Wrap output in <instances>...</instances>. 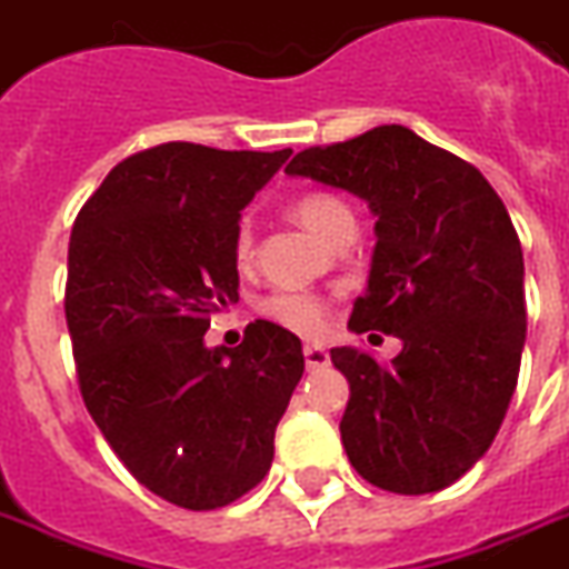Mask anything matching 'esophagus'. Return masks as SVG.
Returning a JSON list of instances; mask_svg holds the SVG:
<instances>
[{
	"mask_svg": "<svg viewBox=\"0 0 569 569\" xmlns=\"http://www.w3.org/2000/svg\"><path fill=\"white\" fill-rule=\"evenodd\" d=\"M302 356H306L308 371H317V368H326V365H329V350L320 345H306L302 347Z\"/></svg>",
	"mask_w": 569,
	"mask_h": 569,
	"instance_id": "obj_1",
	"label": "esophagus"
}]
</instances>
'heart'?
Instances as JSON below:
<instances>
[{"instance_id":"b5f03b06","label":"heart","mask_w":569,"mask_h":569,"mask_svg":"<svg viewBox=\"0 0 569 569\" xmlns=\"http://www.w3.org/2000/svg\"><path fill=\"white\" fill-rule=\"evenodd\" d=\"M290 216L297 219L308 234H315L317 240H323L332 234L338 224L345 219H353L350 207L345 201H338L332 196H323V192H311V196L297 198L290 204ZM234 258L240 267H249L252 261V231L249 228H240L234 237ZM261 315L270 317L272 323L284 326L290 332L299 335H317L326 326V308L323 302L311 293H302V290H276L261 302Z\"/></svg>"}]
</instances>
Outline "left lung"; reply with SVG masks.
<instances>
[{"label": "left lung", "mask_w": 569, "mask_h": 569, "mask_svg": "<svg viewBox=\"0 0 569 569\" xmlns=\"http://www.w3.org/2000/svg\"><path fill=\"white\" fill-rule=\"evenodd\" d=\"M362 198L377 246L350 329L400 338L391 365L332 347L350 382L341 442L365 481L425 496L463 478L499 433L526 347V267L481 171L386 124L299 151L284 169Z\"/></svg>", "instance_id": "1"}]
</instances>
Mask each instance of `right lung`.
<instances>
[{
  "label": "right lung",
  "mask_w": 569,
  "mask_h": 569,
  "mask_svg": "<svg viewBox=\"0 0 569 569\" xmlns=\"http://www.w3.org/2000/svg\"><path fill=\"white\" fill-rule=\"evenodd\" d=\"M288 157L157 144L118 162L73 222L79 391L136 481L178 508H224L263 481L306 371L302 341L270 320L240 347L204 345L210 315L240 299V210Z\"/></svg>",
  "instance_id": "right-lung-1"
}]
</instances>
